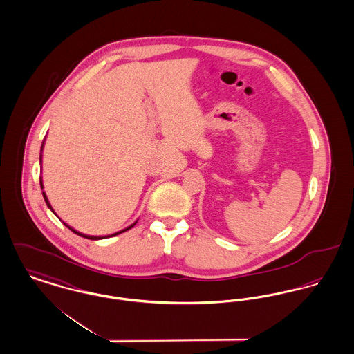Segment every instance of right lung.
<instances>
[{"label": "right lung", "instance_id": "add662e5", "mask_svg": "<svg viewBox=\"0 0 354 354\" xmlns=\"http://www.w3.org/2000/svg\"><path fill=\"white\" fill-rule=\"evenodd\" d=\"M41 149H43V145H41ZM40 162H41V155H40ZM40 186H41V189H43V183L40 182ZM43 196H44V201H46V203H47V206L53 210V207H51V205H50V202H48V199H47V195H46V192H43ZM54 212V210H53ZM71 232H74L75 234H78V236H81V237H84V239H88V240H101V239H105V237H97V236H86V234H82L80 232H77L75 229H73V227H70L67 223H64ZM136 225V222L135 223H132L131 226H128L127 229H124V230H121V232H117V233H114V234H110V236H106V237H113V236H117V234H120V233H122V232H127V230H129V229H132L133 226Z\"/></svg>", "mask_w": 354, "mask_h": 354}]
</instances>
